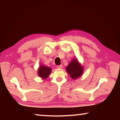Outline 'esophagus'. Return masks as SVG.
Here are the masks:
<instances>
[{
    "label": "esophagus",
    "mask_w": 120,
    "mask_h": 120,
    "mask_svg": "<svg viewBox=\"0 0 120 120\" xmlns=\"http://www.w3.org/2000/svg\"><path fill=\"white\" fill-rule=\"evenodd\" d=\"M62 65H57V68H62Z\"/></svg>",
    "instance_id": "esophagus-1"
}]
</instances>
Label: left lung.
Returning <instances> with one entry per match:
<instances>
[{"label": "left lung", "mask_w": 120, "mask_h": 120, "mask_svg": "<svg viewBox=\"0 0 120 120\" xmlns=\"http://www.w3.org/2000/svg\"><path fill=\"white\" fill-rule=\"evenodd\" d=\"M66 71L70 77L75 80L82 75L84 68L77 59L74 58L66 68Z\"/></svg>", "instance_id": "8db88e82"}]
</instances>
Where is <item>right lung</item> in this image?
<instances>
[{
  "instance_id": "1",
  "label": "right lung",
  "mask_w": 120,
  "mask_h": 120,
  "mask_svg": "<svg viewBox=\"0 0 120 120\" xmlns=\"http://www.w3.org/2000/svg\"><path fill=\"white\" fill-rule=\"evenodd\" d=\"M52 69L50 67H47L45 65L41 64L38 70V75L43 79H46L49 77L52 72Z\"/></svg>"
}]
</instances>
